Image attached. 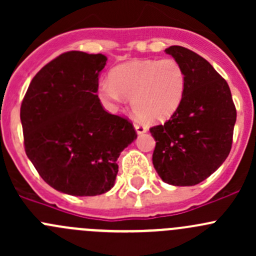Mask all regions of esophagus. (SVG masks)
<instances>
[{"instance_id": "obj_1", "label": "esophagus", "mask_w": 256, "mask_h": 256, "mask_svg": "<svg viewBox=\"0 0 256 256\" xmlns=\"http://www.w3.org/2000/svg\"><path fill=\"white\" fill-rule=\"evenodd\" d=\"M134 126H135L136 132H138V135H141V134H144V132H146V131H147V126H144V124L135 122V124H134Z\"/></svg>"}]
</instances>
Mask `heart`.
<instances>
[{
  "instance_id": "obj_1",
  "label": "heart",
  "mask_w": 256,
  "mask_h": 256,
  "mask_svg": "<svg viewBox=\"0 0 256 256\" xmlns=\"http://www.w3.org/2000/svg\"><path fill=\"white\" fill-rule=\"evenodd\" d=\"M184 90V69L176 59H140L114 69L112 79L100 82L99 96L109 106L132 99L140 118L161 121L174 115Z\"/></svg>"
}]
</instances>
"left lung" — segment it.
I'll list each match as a JSON object with an SVG mask.
<instances>
[{
	"instance_id": "left-lung-1",
	"label": "left lung",
	"mask_w": 256,
	"mask_h": 256,
	"mask_svg": "<svg viewBox=\"0 0 256 256\" xmlns=\"http://www.w3.org/2000/svg\"><path fill=\"white\" fill-rule=\"evenodd\" d=\"M164 52L184 69L186 90L170 120L150 128L156 140L152 162L164 182L194 186L216 172L228 157L236 105L228 82L204 58L180 46Z\"/></svg>"
}]
</instances>
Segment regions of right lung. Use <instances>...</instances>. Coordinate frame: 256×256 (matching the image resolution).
Wrapping results in <instances>:
<instances>
[{
	"label": "right lung",
	"instance_id": "add662e5",
	"mask_svg": "<svg viewBox=\"0 0 256 256\" xmlns=\"http://www.w3.org/2000/svg\"><path fill=\"white\" fill-rule=\"evenodd\" d=\"M106 60L78 50L60 54L36 74L20 105L28 158L66 194L112 190L121 151L138 138L132 122L108 112L96 95Z\"/></svg>",
	"mask_w": 256,
	"mask_h": 256
}]
</instances>
